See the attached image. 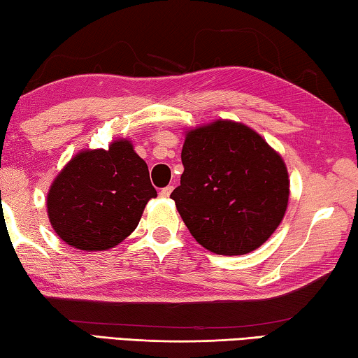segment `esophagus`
<instances>
[{
	"label": "esophagus",
	"mask_w": 358,
	"mask_h": 358,
	"mask_svg": "<svg viewBox=\"0 0 358 358\" xmlns=\"http://www.w3.org/2000/svg\"><path fill=\"white\" fill-rule=\"evenodd\" d=\"M173 189H174L173 185H168V187H165V189H162V190H160V196H162V198H168L169 195H171Z\"/></svg>",
	"instance_id": "obj_1"
}]
</instances>
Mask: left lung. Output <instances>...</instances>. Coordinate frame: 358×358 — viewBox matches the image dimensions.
<instances>
[{
  "label": "left lung",
  "mask_w": 358,
  "mask_h": 358,
  "mask_svg": "<svg viewBox=\"0 0 358 358\" xmlns=\"http://www.w3.org/2000/svg\"><path fill=\"white\" fill-rule=\"evenodd\" d=\"M184 173L171 198L192 236L219 255L259 249L284 219L289 173L248 125L215 120L185 133Z\"/></svg>",
  "instance_id": "8db88e82"
}]
</instances>
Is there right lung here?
<instances>
[{
	"mask_svg": "<svg viewBox=\"0 0 358 358\" xmlns=\"http://www.w3.org/2000/svg\"><path fill=\"white\" fill-rule=\"evenodd\" d=\"M155 196L131 141L117 139L108 150H82L64 165L47 193V214L71 248L106 250L130 236Z\"/></svg>",
	"mask_w": 358,
	"mask_h": 358,
	"instance_id": "add662e5",
	"label": "right lung"
}]
</instances>
